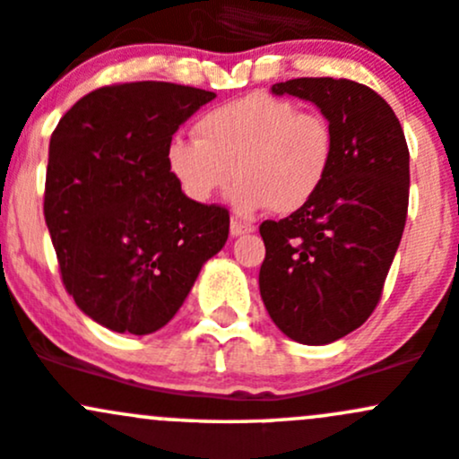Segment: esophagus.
Segmentation results:
<instances>
[{
  "instance_id": "esophagus-1",
  "label": "esophagus",
  "mask_w": 459,
  "mask_h": 459,
  "mask_svg": "<svg viewBox=\"0 0 459 459\" xmlns=\"http://www.w3.org/2000/svg\"><path fill=\"white\" fill-rule=\"evenodd\" d=\"M253 230L255 229L250 224H244L239 220H230V238H242V235L253 233Z\"/></svg>"
}]
</instances>
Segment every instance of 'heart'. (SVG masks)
Returning <instances> with one entry per match:
<instances>
[{
	"label": "heart",
	"instance_id": "obj_1",
	"mask_svg": "<svg viewBox=\"0 0 459 459\" xmlns=\"http://www.w3.org/2000/svg\"><path fill=\"white\" fill-rule=\"evenodd\" d=\"M195 136L169 143V173L197 204L213 200L235 173L229 202L242 215L270 206L279 215L297 213L315 200L334 162L330 120L264 91L209 109Z\"/></svg>",
	"mask_w": 459,
	"mask_h": 459
}]
</instances>
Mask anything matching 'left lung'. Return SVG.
<instances>
[{
    "label": "left lung",
    "mask_w": 459,
    "mask_h": 459,
    "mask_svg": "<svg viewBox=\"0 0 459 459\" xmlns=\"http://www.w3.org/2000/svg\"><path fill=\"white\" fill-rule=\"evenodd\" d=\"M270 91L321 109L334 129V162L310 204L259 226V292L288 339L327 345L378 306L407 221V141L385 99L356 81L292 79Z\"/></svg>",
    "instance_id": "left-lung-1"
}]
</instances>
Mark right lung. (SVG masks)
<instances>
[{"label": "right lung", "mask_w": 459, "mask_h": 459, "mask_svg": "<svg viewBox=\"0 0 459 459\" xmlns=\"http://www.w3.org/2000/svg\"><path fill=\"white\" fill-rule=\"evenodd\" d=\"M213 99L165 81L109 85L52 132L43 215L65 290L108 330L165 327L229 239V211L191 202L167 169L173 134Z\"/></svg>", "instance_id": "add662e5"}]
</instances>
